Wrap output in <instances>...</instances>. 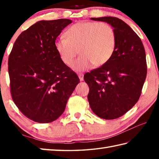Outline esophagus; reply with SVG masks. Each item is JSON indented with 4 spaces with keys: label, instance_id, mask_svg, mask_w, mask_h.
Masks as SVG:
<instances>
[{
    "label": "esophagus",
    "instance_id": "34e87169",
    "mask_svg": "<svg viewBox=\"0 0 159 159\" xmlns=\"http://www.w3.org/2000/svg\"><path fill=\"white\" fill-rule=\"evenodd\" d=\"M78 76H79V78L80 81H83V74H79Z\"/></svg>",
    "mask_w": 159,
    "mask_h": 159
}]
</instances>
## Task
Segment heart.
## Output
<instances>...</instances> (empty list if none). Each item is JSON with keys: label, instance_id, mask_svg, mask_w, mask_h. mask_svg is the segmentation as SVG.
<instances>
[{"label": "heart", "instance_id": "1", "mask_svg": "<svg viewBox=\"0 0 159 159\" xmlns=\"http://www.w3.org/2000/svg\"><path fill=\"white\" fill-rule=\"evenodd\" d=\"M64 36L55 41V49L66 65L73 62L79 50L81 55L71 66L76 71L104 65L113 57L116 46L115 30L104 22L79 21L68 28Z\"/></svg>", "mask_w": 159, "mask_h": 159}]
</instances>
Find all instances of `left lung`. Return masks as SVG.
<instances>
[{"mask_svg": "<svg viewBox=\"0 0 159 159\" xmlns=\"http://www.w3.org/2000/svg\"><path fill=\"white\" fill-rule=\"evenodd\" d=\"M90 20L108 23L116 34L111 60L84 75L92 111L104 119H115L129 111L140 97L147 76L146 54L141 39L123 20L113 17Z\"/></svg>", "mask_w": 159, "mask_h": 159, "instance_id": "1", "label": "left lung"}]
</instances>
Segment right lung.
Instances as JSON below:
<instances>
[{"label": "right lung", "instance_id": "right-lung-1", "mask_svg": "<svg viewBox=\"0 0 159 159\" xmlns=\"http://www.w3.org/2000/svg\"><path fill=\"white\" fill-rule=\"evenodd\" d=\"M71 22L68 19L37 21L18 36L10 52L12 99L35 122L50 123L60 117L80 83L55 49L57 37Z\"/></svg>", "mask_w": 159, "mask_h": 159}]
</instances>
